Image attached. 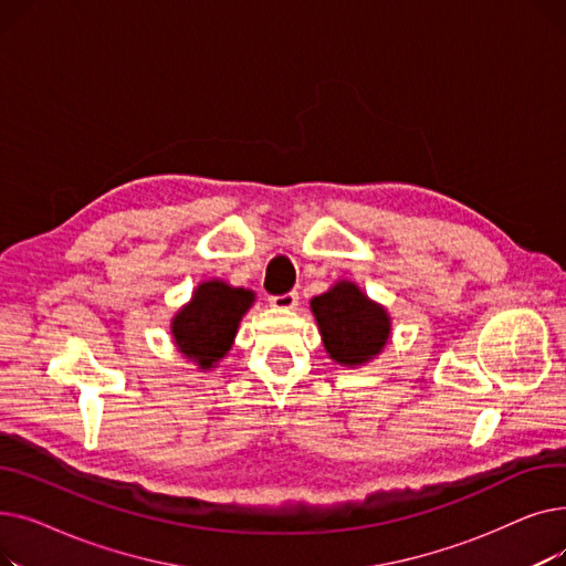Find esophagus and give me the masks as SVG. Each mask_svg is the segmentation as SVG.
<instances>
[{
	"label": "esophagus",
	"instance_id": "obj_1",
	"mask_svg": "<svg viewBox=\"0 0 566 566\" xmlns=\"http://www.w3.org/2000/svg\"><path fill=\"white\" fill-rule=\"evenodd\" d=\"M271 305L277 310H293L298 305V291H289L282 295H271Z\"/></svg>",
	"mask_w": 566,
	"mask_h": 566
}]
</instances>
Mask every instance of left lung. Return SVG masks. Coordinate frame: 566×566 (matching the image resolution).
Here are the masks:
<instances>
[{
	"label": "left lung",
	"instance_id": "1",
	"mask_svg": "<svg viewBox=\"0 0 566 566\" xmlns=\"http://www.w3.org/2000/svg\"><path fill=\"white\" fill-rule=\"evenodd\" d=\"M312 312L318 321L325 350L339 365H360L380 353L390 337L388 312L371 303L350 282H339L316 295Z\"/></svg>",
	"mask_w": 566,
	"mask_h": 566
}]
</instances>
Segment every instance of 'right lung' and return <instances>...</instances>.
<instances>
[{"label":"right lung","instance_id":"add662e5","mask_svg":"<svg viewBox=\"0 0 566 566\" xmlns=\"http://www.w3.org/2000/svg\"><path fill=\"white\" fill-rule=\"evenodd\" d=\"M252 303V291L231 289L218 280L199 284L192 303L178 312L171 323L178 348L197 360L201 369L213 367L231 348L238 323Z\"/></svg>","mask_w":566,"mask_h":566}]
</instances>
